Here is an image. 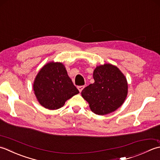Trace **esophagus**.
<instances>
[{
  "instance_id": "esophagus-1",
  "label": "esophagus",
  "mask_w": 160,
  "mask_h": 160,
  "mask_svg": "<svg viewBox=\"0 0 160 160\" xmlns=\"http://www.w3.org/2000/svg\"><path fill=\"white\" fill-rule=\"evenodd\" d=\"M84 86H78L77 87V88H78V90H79V92H81V91H82L83 90V89L84 88Z\"/></svg>"
}]
</instances>
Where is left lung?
<instances>
[{
	"label": "left lung",
	"mask_w": 160,
	"mask_h": 160,
	"mask_svg": "<svg viewBox=\"0 0 160 160\" xmlns=\"http://www.w3.org/2000/svg\"><path fill=\"white\" fill-rule=\"evenodd\" d=\"M93 78L94 82L81 92L93 112L106 115L122 105L128 93V84L119 68L111 64L97 66Z\"/></svg>",
	"instance_id": "left-lung-1"
}]
</instances>
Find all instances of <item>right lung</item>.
<instances>
[{
	"label": "right lung",
	"mask_w": 160,
	"mask_h": 160,
	"mask_svg": "<svg viewBox=\"0 0 160 160\" xmlns=\"http://www.w3.org/2000/svg\"><path fill=\"white\" fill-rule=\"evenodd\" d=\"M33 88L38 102L50 110L60 108L68 99L79 92L63 65L54 62L39 71Z\"/></svg>",
	"instance_id": "1"
}]
</instances>
